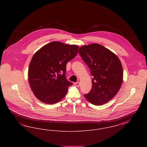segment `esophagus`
Returning a JSON list of instances; mask_svg holds the SVG:
<instances>
[{"label":"esophagus","instance_id":"34e87169","mask_svg":"<svg viewBox=\"0 0 147 147\" xmlns=\"http://www.w3.org/2000/svg\"><path fill=\"white\" fill-rule=\"evenodd\" d=\"M74 85L76 86H79L80 85V83L79 82H77V83H74Z\"/></svg>","mask_w":147,"mask_h":147}]
</instances>
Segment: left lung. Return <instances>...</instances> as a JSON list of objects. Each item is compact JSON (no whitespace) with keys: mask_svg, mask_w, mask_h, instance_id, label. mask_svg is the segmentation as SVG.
<instances>
[{"mask_svg":"<svg viewBox=\"0 0 147 147\" xmlns=\"http://www.w3.org/2000/svg\"><path fill=\"white\" fill-rule=\"evenodd\" d=\"M79 53L93 76L92 89L84 96L92 104L104 105L117 94L122 84L121 61L111 51L98 43L82 46Z\"/></svg>","mask_w":147,"mask_h":147,"instance_id":"8db88e82","label":"left lung"}]
</instances>
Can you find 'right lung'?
Wrapping results in <instances>:
<instances>
[{"mask_svg": "<svg viewBox=\"0 0 147 147\" xmlns=\"http://www.w3.org/2000/svg\"><path fill=\"white\" fill-rule=\"evenodd\" d=\"M79 46L52 42L43 46L32 57L28 78L35 96L47 104L59 102L73 83L65 77L66 65L78 53Z\"/></svg>", "mask_w": 147, "mask_h": 147, "instance_id": "1", "label": "right lung"}]
</instances>
